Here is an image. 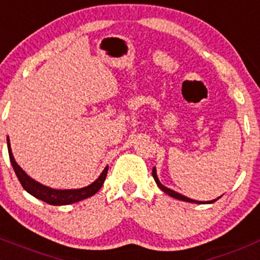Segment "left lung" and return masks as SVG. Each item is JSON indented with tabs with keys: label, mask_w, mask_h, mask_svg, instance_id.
<instances>
[{
	"label": "left lung",
	"mask_w": 260,
	"mask_h": 260,
	"mask_svg": "<svg viewBox=\"0 0 260 260\" xmlns=\"http://www.w3.org/2000/svg\"><path fill=\"white\" fill-rule=\"evenodd\" d=\"M152 177H154V179H155V182H156L157 187H159L160 190L163 191V192H166L167 195H169V196H171V198H174V199H177V200L186 201V203H193V204H212V203H214V201H217L218 199H220V198H222V196H219V198L214 199V200H210V201H199V200H192V199L187 198V196H185V195H181V193L176 192V191L171 190V188H168V187H166V186H164V185H161V182H160V181H159V178H157V174H156V168H155V167H154V168H152Z\"/></svg>",
	"instance_id": "left-lung-1"
}]
</instances>
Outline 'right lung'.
Segmentation results:
<instances>
[{
  "instance_id": "1",
  "label": "right lung",
  "mask_w": 260,
  "mask_h": 260,
  "mask_svg": "<svg viewBox=\"0 0 260 260\" xmlns=\"http://www.w3.org/2000/svg\"><path fill=\"white\" fill-rule=\"evenodd\" d=\"M7 150H9L10 161H11L14 172H15L16 177L20 181L24 190L28 193H30L31 196L37 198L38 200L45 201V203L50 204V205H69V204L78 203V201L84 200V199L91 198V196H93L97 191L100 190L101 186L104 185L106 174H108L109 167L106 166L103 173L99 176V178L92 182L91 185L86 186V187L70 188V190H56V188L47 187V186L42 185L40 182L35 181L21 169V167L15 161L13 150H11V146H10L9 137H7Z\"/></svg>"
}]
</instances>
